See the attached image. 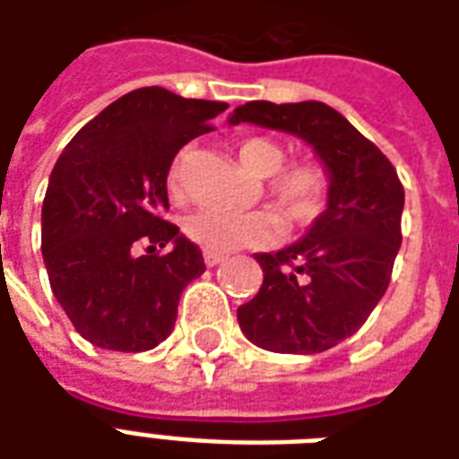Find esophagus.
<instances>
[{
  "label": "esophagus",
  "instance_id": "1",
  "mask_svg": "<svg viewBox=\"0 0 459 459\" xmlns=\"http://www.w3.org/2000/svg\"><path fill=\"white\" fill-rule=\"evenodd\" d=\"M223 260H226V255H221V253H209V250L204 253V263H206L209 268L219 265V263H223Z\"/></svg>",
  "mask_w": 459,
  "mask_h": 459
}]
</instances>
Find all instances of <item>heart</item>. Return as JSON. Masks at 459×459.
I'll return each mask as SVG.
<instances>
[{"instance_id":"1","label":"heart","mask_w":459,"mask_h":459,"mask_svg":"<svg viewBox=\"0 0 459 459\" xmlns=\"http://www.w3.org/2000/svg\"><path fill=\"white\" fill-rule=\"evenodd\" d=\"M236 154L240 164L255 177H272L285 164L282 144L270 137H246L236 144ZM167 186L171 196H181L184 154H177V160L171 161ZM268 194L285 221L295 226H307L327 206L329 174L312 161L295 164L270 179ZM184 233L209 253H230L246 246L270 243L278 236V221L268 211L233 213L223 209H199L184 219Z\"/></svg>"}]
</instances>
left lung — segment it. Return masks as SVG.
<instances>
[{"mask_svg": "<svg viewBox=\"0 0 459 459\" xmlns=\"http://www.w3.org/2000/svg\"><path fill=\"white\" fill-rule=\"evenodd\" d=\"M229 122L295 134L329 174L327 209L307 233L278 253H255L263 285L238 307L240 332L278 354L327 351L364 325L388 288L405 201L398 174L374 142L317 100H250Z\"/></svg>", "mask_w": 459, "mask_h": 459, "instance_id": "left-lung-1", "label": "left lung"}]
</instances>
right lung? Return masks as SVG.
<instances>
[{
    "label": "right lung",
    "mask_w": 459,
    "mask_h": 459,
    "mask_svg": "<svg viewBox=\"0 0 459 459\" xmlns=\"http://www.w3.org/2000/svg\"><path fill=\"white\" fill-rule=\"evenodd\" d=\"M226 108L140 88L88 122L56 161L41 253L54 298L91 344L147 351L171 334L181 290L206 265L199 246L161 216L167 174L177 152L213 130L209 122Z\"/></svg>",
    "instance_id": "obj_1"
}]
</instances>
